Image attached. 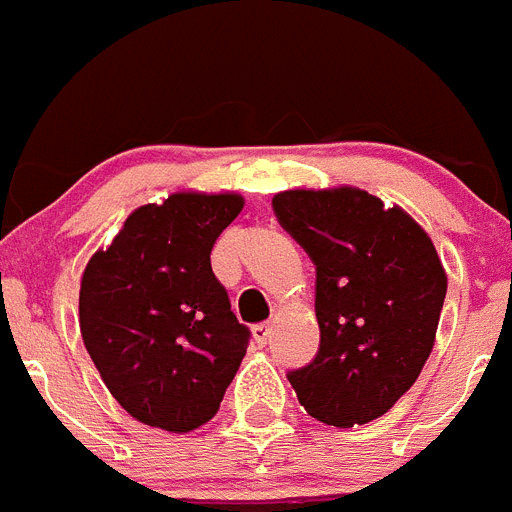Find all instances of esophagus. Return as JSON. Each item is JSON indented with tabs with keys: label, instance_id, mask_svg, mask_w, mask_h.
<instances>
[{
	"label": "esophagus",
	"instance_id": "esophagus-1",
	"mask_svg": "<svg viewBox=\"0 0 512 512\" xmlns=\"http://www.w3.org/2000/svg\"><path fill=\"white\" fill-rule=\"evenodd\" d=\"M251 333H254V338H256V343H268V338H271V333H273V326L271 323H256L254 328H251Z\"/></svg>",
	"mask_w": 512,
	"mask_h": 512
}]
</instances>
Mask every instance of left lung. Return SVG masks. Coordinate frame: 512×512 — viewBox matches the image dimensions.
<instances>
[{
	"label": "left lung",
	"instance_id": "1",
	"mask_svg": "<svg viewBox=\"0 0 512 512\" xmlns=\"http://www.w3.org/2000/svg\"><path fill=\"white\" fill-rule=\"evenodd\" d=\"M283 229L316 266L318 356L288 373L316 421L381 418L426 366L448 276L421 224L356 186L273 196Z\"/></svg>",
	"mask_w": 512,
	"mask_h": 512
}]
</instances>
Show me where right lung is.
<instances>
[{"mask_svg": "<svg viewBox=\"0 0 512 512\" xmlns=\"http://www.w3.org/2000/svg\"><path fill=\"white\" fill-rule=\"evenodd\" d=\"M244 196L176 191L131 211L86 263L84 346L119 406L151 428L191 433L219 411L249 346L211 271V249Z\"/></svg>", "mask_w": 512, "mask_h": 512, "instance_id": "obj_1", "label": "right lung"}]
</instances>
